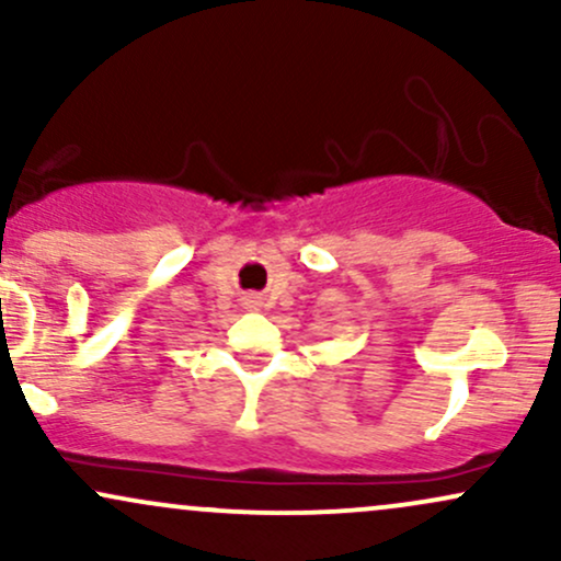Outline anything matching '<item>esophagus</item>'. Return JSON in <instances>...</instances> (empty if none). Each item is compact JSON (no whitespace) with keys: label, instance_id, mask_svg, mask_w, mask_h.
Returning a JSON list of instances; mask_svg holds the SVG:
<instances>
[{"label":"esophagus","instance_id":"esophagus-1","mask_svg":"<svg viewBox=\"0 0 561 561\" xmlns=\"http://www.w3.org/2000/svg\"><path fill=\"white\" fill-rule=\"evenodd\" d=\"M244 306H248V308H259L261 306L259 295H244Z\"/></svg>","mask_w":561,"mask_h":561}]
</instances>
